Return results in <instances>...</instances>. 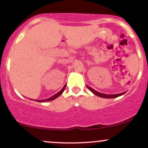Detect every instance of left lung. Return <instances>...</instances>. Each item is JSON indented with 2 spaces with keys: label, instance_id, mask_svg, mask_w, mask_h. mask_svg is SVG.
<instances>
[{
  "label": "left lung",
  "instance_id": "obj_1",
  "mask_svg": "<svg viewBox=\"0 0 148 148\" xmlns=\"http://www.w3.org/2000/svg\"><path fill=\"white\" fill-rule=\"evenodd\" d=\"M87 87L88 89L90 90L93 93V94H95V95L98 96V97H102V98H107V99H109V98H115V97H118L119 96H121L125 94L126 92H122V93H120V94H115V95H106V94H103V93H101V92H99L95 90L94 89H92V88L89 87V86H87Z\"/></svg>",
  "mask_w": 148,
  "mask_h": 148
}]
</instances>
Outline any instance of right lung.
I'll return each instance as SVG.
<instances>
[{"instance_id": "obj_1", "label": "right lung", "mask_w": 148, "mask_h": 148, "mask_svg": "<svg viewBox=\"0 0 148 148\" xmlns=\"http://www.w3.org/2000/svg\"><path fill=\"white\" fill-rule=\"evenodd\" d=\"M66 85L67 84H65L64 86V87L62 88V89H61V90H60L58 92H57L56 94H55L54 95H53L52 97H49V98H48V99H42V100H35V101H38V102H45V101H52V100H53V99H56V98L58 97H59V96H60L62 94V92H64V89H65V87H66ZM31 100H33V99H31Z\"/></svg>"}]
</instances>
